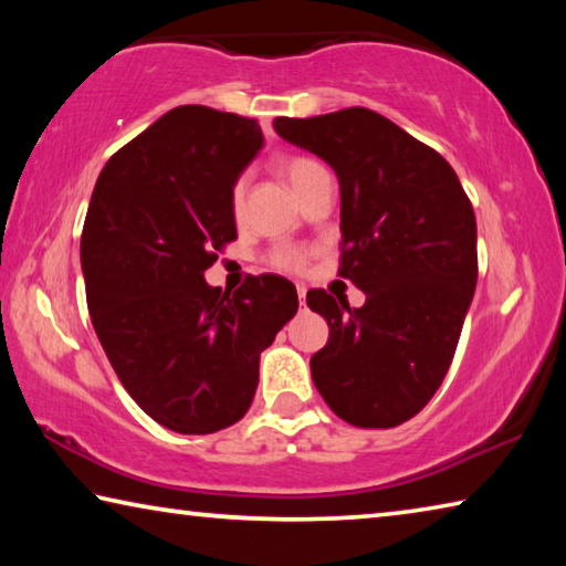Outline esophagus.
<instances>
[{
	"instance_id": "obj_1",
	"label": "esophagus",
	"mask_w": 566,
	"mask_h": 566,
	"mask_svg": "<svg viewBox=\"0 0 566 566\" xmlns=\"http://www.w3.org/2000/svg\"><path fill=\"white\" fill-rule=\"evenodd\" d=\"M296 294H300V304L304 306V300H306V286H296Z\"/></svg>"
}]
</instances>
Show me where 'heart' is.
<instances>
[{"mask_svg": "<svg viewBox=\"0 0 566 566\" xmlns=\"http://www.w3.org/2000/svg\"><path fill=\"white\" fill-rule=\"evenodd\" d=\"M276 169H280V175L286 179V185L294 189L296 197H302L314 181L327 175V169H324L317 159L302 157V155L282 157L276 161ZM242 202H244V179H239L232 187V209L237 214L239 209H242ZM270 264L284 272H302L306 264V254L296 247H276L270 254Z\"/></svg>", "mask_w": 566, "mask_h": 566, "instance_id": "1", "label": "heart"}]
</instances>
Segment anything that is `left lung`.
Instances as JSON below:
<instances>
[{"mask_svg":"<svg viewBox=\"0 0 566 566\" xmlns=\"http://www.w3.org/2000/svg\"><path fill=\"white\" fill-rule=\"evenodd\" d=\"M274 129L337 171L339 274L367 294L352 310L306 292L329 324L310 361L314 387L354 427H397L424 409L452 364L476 286L472 202L439 151L371 109L276 117Z\"/></svg>","mask_w":566,"mask_h":566,"instance_id":"left-lung-1","label":"left lung"}]
</instances>
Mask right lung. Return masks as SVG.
Listing matches in <instances>:
<instances>
[{"instance_id": "1", "label": "right lung", "mask_w": 566, "mask_h": 566, "mask_svg": "<svg viewBox=\"0 0 566 566\" xmlns=\"http://www.w3.org/2000/svg\"><path fill=\"white\" fill-rule=\"evenodd\" d=\"M256 119L185 104L104 165L82 232L94 332L129 397L179 434L247 415L260 354L296 314L276 274L237 292L205 282L237 239L232 187L262 149Z\"/></svg>"}]
</instances>
